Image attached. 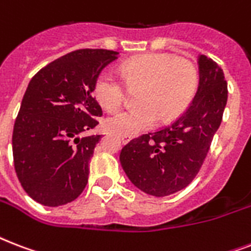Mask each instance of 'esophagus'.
I'll list each match as a JSON object with an SVG mask.
<instances>
[{
    "label": "esophagus",
    "instance_id": "esophagus-1",
    "mask_svg": "<svg viewBox=\"0 0 251 251\" xmlns=\"http://www.w3.org/2000/svg\"><path fill=\"white\" fill-rule=\"evenodd\" d=\"M121 141L124 145H126V143H129L131 141V137H129V135H121Z\"/></svg>",
    "mask_w": 251,
    "mask_h": 251
}]
</instances>
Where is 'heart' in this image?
Masks as SVG:
<instances>
[{
    "mask_svg": "<svg viewBox=\"0 0 251 251\" xmlns=\"http://www.w3.org/2000/svg\"><path fill=\"white\" fill-rule=\"evenodd\" d=\"M127 87H141L138 105L122 109L106 118L114 133L134 135L160 122H171L186 110L198 88V69L191 61L173 53H149L121 65ZM125 87L113 73L102 72L95 79L94 96L106 110L121 105Z\"/></svg>",
    "mask_w": 251,
    "mask_h": 251,
    "instance_id": "obj_1",
    "label": "heart"
}]
</instances>
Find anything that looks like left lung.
Returning <instances> with one entry per match:
<instances>
[{
    "label": "left lung",
    "mask_w": 251,
    "mask_h": 251,
    "mask_svg": "<svg viewBox=\"0 0 251 251\" xmlns=\"http://www.w3.org/2000/svg\"><path fill=\"white\" fill-rule=\"evenodd\" d=\"M199 84L193 101L169 126L134 138L121 150L120 161L139 190L167 197L194 179L222 124L228 86L222 68L201 54Z\"/></svg>",
    "instance_id": "left-lung-1"
}]
</instances>
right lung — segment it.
<instances>
[{"label": "right lung", "instance_id": "add662e5", "mask_svg": "<svg viewBox=\"0 0 251 251\" xmlns=\"http://www.w3.org/2000/svg\"><path fill=\"white\" fill-rule=\"evenodd\" d=\"M118 52L79 49L53 61L29 80L14 124L18 179L40 204L73 202L88 181V163L101 135H86L102 110L95 79Z\"/></svg>", "mask_w": 251, "mask_h": 251}]
</instances>
